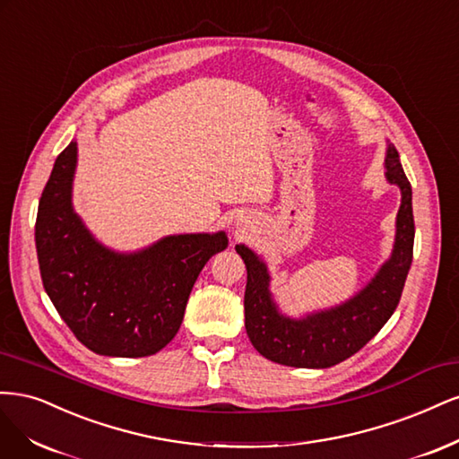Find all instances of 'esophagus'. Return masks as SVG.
<instances>
[{"label": "esophagus", "instance_id": "obj_1", "mask_svg": "<svg viewBox=\"0 0 459 459\" xmlns=\"http://www.w3.org/2000/svg\"><path fill=\"white\" fill-rule=\"evenodd\" d=\"M238 225H244V219H240V223Z\"/></svg>", "mask_w": 459, "mask_h": 459}]
</instances>
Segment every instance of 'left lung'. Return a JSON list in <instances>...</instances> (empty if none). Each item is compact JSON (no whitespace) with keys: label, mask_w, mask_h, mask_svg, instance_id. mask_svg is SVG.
Listing matches in <instances>:
<instances>
[{"label":"left lung","mask_w":459,"mask_h":459,"mask_svg":"<svg viewBox=\"0 0 459 459\" xmlns=\"http://www.w3.org/2000/svg\"><path fill=\"white\" fill-rule=\"evenodd\" d=\"M387 181L401 190L394 244L389 259L351 299L299 318L284 315L271 291V274L254 249L236 246L246 263V332L251 345L273 362L293 368H330L359 352L385 324L401 301L413 251L411 186L394 144L387 141Z\"/></svg>","instance_id":"8db88e82"}]
</instances>
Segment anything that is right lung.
I'll use <instances>...</instances> for the list:
<instances>
[{
  "mask_svg": "<svg viewBox=\"0 0 459 459\" xmlns=\"http://www.w3.org/2000/svg\"><path fill=\"white\" fill-rule=\"evenodd\" d=\"M78 143L58 154L36 219L39 273L51 303L87 349L139 359L179 332L204 264L227 249L223 230L169 234L137 251L99 242L74 212Z\"/></svg>",
  "mask_w": 459,
  "mask_h": 459,
  "instance_id": "obj_1",
  "label": "right lung"
}]
</instances>
